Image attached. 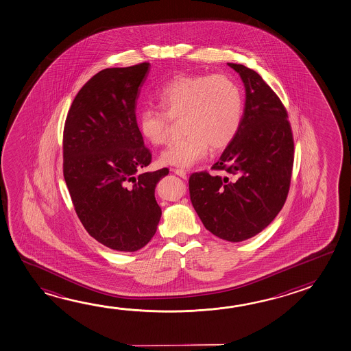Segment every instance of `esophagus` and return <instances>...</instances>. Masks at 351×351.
<instances>
[{
    "label": "esophagus",
    "instance_id": "34e87169",
    "mask_svg": "<svg viewBox=\"0 0 351 351\" xmlns=\"http://www.w3.org/2000/svg\"><path fill=\"white\" fill-rule=\"evenodd\" d=\"M173 172L176 173L177 176H179L180 178H186V172H185L184 169H179V168H176V169H173Z\"/></svg>",
    "mask_w": 351,
    "mask_h": 351
}]
</instances>
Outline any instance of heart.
Segmentation results:
<instances>
[{
    "label": "heart",
    "mask_w": 351,
    "mask_h": 351,
    "mask_svg": "<svg viewBox=\"0 0 351 351\" xmlns=\"http://www.w3.org/2000/svg\"><path fill=\"white\" fill-rule=\"evenodd\" d=\"M160 109L143 108L137 115L140 134L152 146L166 143L171 119L180 120L184 136L169 143L160 156L165 166L189 168L211 149L227 147L243 117L238 84L226 75H177L156 95Z\"/></svg>",
    "instance_id": "obj_1"
}]
</instances>
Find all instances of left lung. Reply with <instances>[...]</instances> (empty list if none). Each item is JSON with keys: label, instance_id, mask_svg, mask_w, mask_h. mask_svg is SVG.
<instances>
[{"label": "left lung", "instance_id": "8db88e82", "mask_svg": "<svg viewBox=\"0 0 351 351\" xmlns=\"http://www.w3.org/2000/svg\"><path fill=\"white\" fill-rule=\"evenodd\" d=\"M245 89L237 135L214 171L193 173L189 193L204 226L228 242H242L262 232L279 214L289 194L293 166V138L287 112L259 73L228 64Z\"/></svg>", "mask_w": 351, "mask_h": 351}]
</instances>
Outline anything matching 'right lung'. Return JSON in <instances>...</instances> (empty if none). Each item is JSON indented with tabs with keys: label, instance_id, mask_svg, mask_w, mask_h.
<instances>
[{
	"label": "right lung",
	"instance_id": "right-lung-1",
	"mask_svg": "<svg viewBox=\"0 0 351 351\" xmlns=\"http://www.w3.org/2000/svg\"><path fill=\"white\" fill-rule=\"evenodd\" d=\"M149 62L98 72L80 89L64 128V178L78 219L99 243L141 250L160 222L157 183L168 169L141 172L152 155L136 121Z\"/></svg>",
	"mask_w": 351,
	"mask_h": 351
}]
</instances>
